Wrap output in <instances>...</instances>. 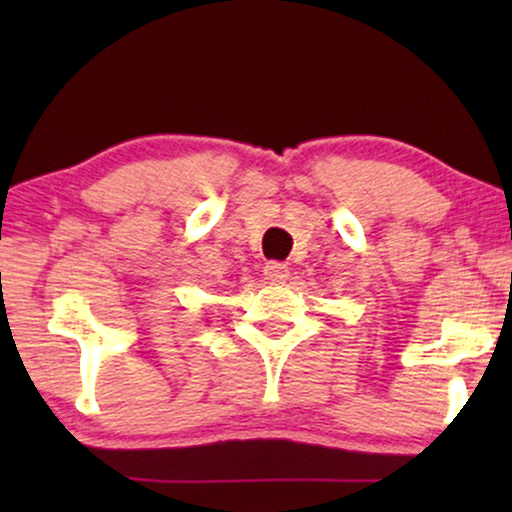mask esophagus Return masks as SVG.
<instances>
[{"label": "esophagus", "instance_id": "esophagus-1", "mask_svg": "<svg viewBox=\"0 0 512 512\" xmlns=\"http://www.w3.org/2000/svg\"><path fill=\"white\" fill-rule=\"evenodd\" d=\"M265 279H270V282H284L286 277H289V265L279 263V261H270L265 263Z\"/></svg>", "mask_w": 512, "mask_h": 512}]
</instances>
